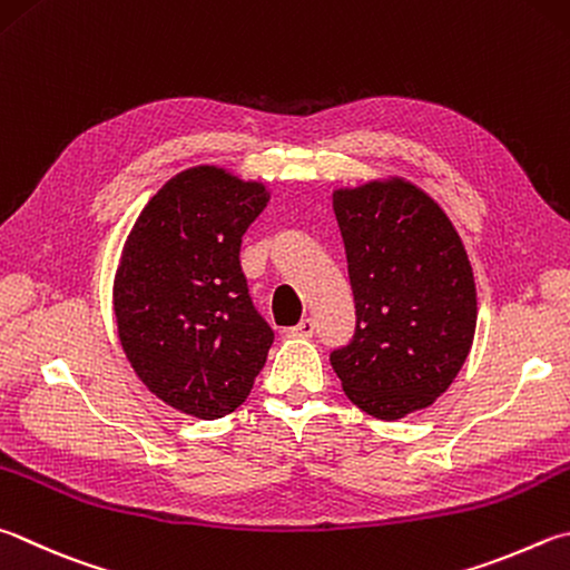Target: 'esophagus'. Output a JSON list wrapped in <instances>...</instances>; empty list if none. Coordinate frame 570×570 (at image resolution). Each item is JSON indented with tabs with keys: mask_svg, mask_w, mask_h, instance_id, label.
Returning <instances> with one entry per match:
<instances>
[{
	"mask_svg": "<svg viewBox=\"0 0 570 570\" xmlns=\"http://www.w3.org/2000/svg\"><path fill=\"white\" fill-rule=\"evenodd\" d=\"M314 321L312 318H302L294 328H288V334L296 336V338H312L314 336Z\"/></svg>",
	"mask_w": 570,
	"mask_h": 570,
	"instance_id": "34e87169",
	"label": "esophagus"
}]
</instances>
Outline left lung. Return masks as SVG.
Instances as JSON below:
<instances>
[{"label": "left lung", "mask_w": 570, "mask_h": 570, "mask_svg": "<svg viewBox=\"0 0 570 570\" xmlns=\"http://www.w3.org/2000/svg\"><path fill=\"white\" fill-rule=\"evenodd\" d=\"M356 302V334L331 354L348 401L381 421L429 409L469 356L479 302L446 212L403 177L331 194Z\"/></svg>", "instance_id": "obj_1"}]
</instances>
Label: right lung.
I'll return each mask as SVG.
<instances>
[{"label":"right lung","mask_w":570,"mask_h":570,"mask_svg":"<svg viewBox=\"0 0 570 570\" xmlns=\"http://www.w3.org/2000/svg\"><path fill=\"white\" fill-rule=\"evenodd\" d=\"M272 191L199 164L151 196L114 274V318L134 374L186 416L239 409L266 364L274 331L246 288L242 236Z\"/></svg>","instance_id":"add662e5"}]
</instances>
